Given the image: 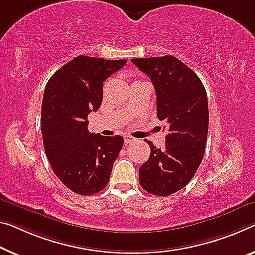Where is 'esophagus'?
Instances as JSON below:
<instances>
[{"label": "esophagus", "mask_w": 255, "mask_h": 255, "mask_svg": "<svg viewBox=\"0 0 255 255\" xmlns=\"http://www.w3.org/2000/svg\"><path fill=\"white\" fill-rule=\"evenodd\" d=\"M135 141V139L133 138V136H131V135H124V142L125 143H132V142H134Z\"/></svg>", "instance_id": "esophagus-1"}]
</instances>
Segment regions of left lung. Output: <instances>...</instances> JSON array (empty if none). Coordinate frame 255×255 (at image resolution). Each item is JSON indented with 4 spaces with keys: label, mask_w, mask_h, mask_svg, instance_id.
Returning a JSON list of instances; mask_svg holds the SVG:
<instances>
[{
    "label": "left lung",
    "mask_w": 255,
    "mask_h": 255,
    "mask_svg": "<svg viewBox=\"0 0 255 255\" xmlns=\"http://www.w3.org/2000/svg\"><path fill=\"white\" fill-rule=\"evenodd\" d=\"M154 84L159 121H165V148L151 141L150 156L139 168V183L152 195L168 196L182 189L204 156L209 106L204 85L194 70L173 56L131 59Z\"/></svg>",
    "instance_id": "1"
}]
</instances>
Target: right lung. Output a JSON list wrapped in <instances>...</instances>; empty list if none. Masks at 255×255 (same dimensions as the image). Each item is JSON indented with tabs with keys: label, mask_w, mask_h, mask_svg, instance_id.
<instances>
[{
	"label": "right lung",
	"mask_w": 255,
	"mask_h": 255,
	"mask_svg": "<svg viewBox=\"0 0 255 255\" xmlns=\"http://www.w3.org/2000/svg\"><path fill=\"white\" fill-rule=\"evenodd\" d=\"M127 60L78 56L46 83L41 124L44 150L54 174L78 195L103 190L123 147L122 135L104 136L88 130V115L103 101L104 81Z\"/></svg>",
	"instance_id": "add662e5"
}]
</instances>
